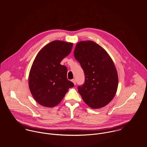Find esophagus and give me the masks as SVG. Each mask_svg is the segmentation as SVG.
<instances>
[{"instance_id": "34e87169", "label": "esophagus", "mask_w": 147, "mask_h": 147, "mask_svg": "<svg viewBox=\"0 0 147 147\" xmlns=\"http://www.w3.org/2000/svg\"><path fill=\"white\" fill-rule=\"evenodd\" d=\"M71 81H72V82L74 84V85H76V80H75L74 79L72 80H71Z\"/></svg>"}]
</instances>
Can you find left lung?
<instances>
[{"label": "left lung", "instance_id": "8db88e82", "mask_svg": "<svg viewBox=\"0 0 147 147\" xmlns=\"http://www.w3.org/2000/svg\"><path fill=\"white\" fill-rule=\"evenodd\" d=\"M74 55L84 73V83L78 87L83 101L93 109L106 106L114 98L118 84L117 69L111 56L91 40L78 42Z\"/></svg>", "mask_w": 147, "mask_h": 147}]
</instances>
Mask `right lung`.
I'll list each match as a JSON object with an SVG mask.
<instances>
[{"label":"right lung","instance_id":"obj_1","mask_svg":"<svg viewBox=\"0 0 147 147\" xmlns=\"http://www.w3.org/2000/svg\"><path fill=\"white\" fill-rule=\"evenodd\" d=\"M73 43L54 40L40 50L33 61L29 75V87L35 100L52 108L65 96L73 82L67 79V67L61 61L71 52Z\"/></svg>","mask_w":147,"mask_h":147}]
</instances>
